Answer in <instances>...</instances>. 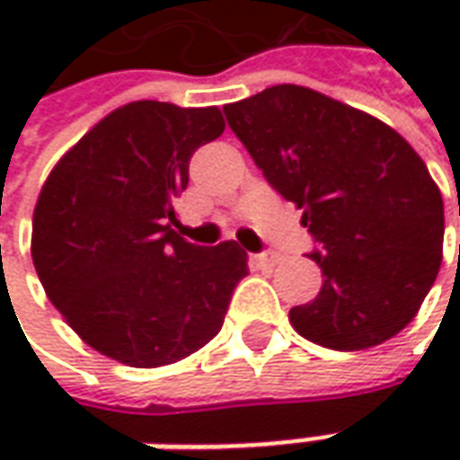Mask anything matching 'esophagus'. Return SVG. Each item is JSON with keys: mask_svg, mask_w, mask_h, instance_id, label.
Masks as SVG:
<instances>
[{"mask_svg": "<svg viewBox=\"0 0 460 460\" xmlns=\"http://www.w3.org/2000/svg\"><path fill=\"white\" fill-rule=\"evenodd\" d=\"M248 261H251V266H256V269H274L276 263H279V256H276V253H253Z\"/></svg>", "mask_w": 460, "mask_h": 460, "instance_id": "obj_1", "label": "esophagus"}]
</instances>
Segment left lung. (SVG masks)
<instances>
[{
  "label": "left lung",
  "mask_w": 460,
  "mask_h": 460,
  "mask_svg": "<svg viewBox=\"0 0 460 460\" xmlns=\"http://www.w3.org/2000/svg\"><path fill=\"white\" fill-rule=\"evenodd\" d=\"M225 115L320 243L323 289L289 312L294 330L332 350L394 338L443 261V197L425 161L386 122L309 86L276 84Z\"/></svg>",
  "instance_id": "1"
}]
</instances>
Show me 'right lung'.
Wrapping results in <instances>:
<instances>
[{
    "instance_id": "obj_1",
    "label": "right lung",
    "mask_w": 460,
    "mask_h": 460,
    "mask_svg": "<svg viewBox=\"0 0 460 460\" xmlns=\"http://www.w3.org/2000/svg\"><path fill=\"white\" fill-rule=\"evenodd\" d=\"M222 133L217 107L130 102L48 173L32 212V263L63 320L102 356L158 368L220 332L248 256L235 240L191 245L171 225L189 158Z\"/></svg>"
}]
</instances>
